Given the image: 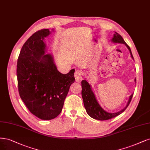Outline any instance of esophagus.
Returning <instances> with one entry per match:
<instances>
[{
	"instance_id": "esophagus-1",
	"label": "esophagus",
	"mask_w": 150,
	"mask_h": 150,
	"mask_svg": "<svg viewBox=\"0 0 150 150\" xmlns=\"http://www.w3.org/2000/svg\"><path fill=\"white\" fill-rule=\"evenodd\" d=\"M74 77L76 82L81 81L82 79V73L80 71H76L74 73Z\"/></svg>"
}]
</instances>
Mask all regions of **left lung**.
<instances>
[{
	"label": "left lung",
	"mask_w": 150,
	"mask_h": 150,
	"mask_svg": "<svg viewBox=\"0 0 150 150\" xmlns=\"http://www.w3.org/2000/svg\"><path fill=\"white\" fill-rule=\"evenodd\" d=\"M111 41L113 43H115L124 44L128 49L129 51H130L132 58L134 60L133 56L132 55L130 47H129V46L125 43L124 40L123 39V38L122 37V36L120 35H119L117 32H115L114 34H113V37L112 38ZM135 81L136 82V79H135ZM81 86H82V92H81L82 97V99H83L84 107L86 108L87 114H88L91 117L99 120H105L111 119V118L115 117L118 115L121 114L123 112L125 111V110L127 108L128 105L130 104L133 95V94H132L130 96L126 107L124 108H123L122 110L117 112H115V113H109L103 109V108L101 107V106L99 105V103H98L94 93L92 89V87L89 84L88 82H87L86 79L82 80L81 81Z\"/></svg>",
	"instance_id": "obj_1"
}]
</instances>
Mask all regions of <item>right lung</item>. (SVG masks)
<instances>
[{
  "instance_id": "obj_1",
  "label": "right lung",
  "mask_w": 150,
  "mask_h": 150,
  "mask_svg": "<svg viewBox=\"0 0 150 150\" xmlns=\"http://www.w3.org/2000/svg\"><path fill=\"white\" fill-rule=\"evenodd\" d=\"M51 33L43 29L31 36L22 46L17 66L20 97L32 114L45 120L53 119L61 113L75 81V69L61 74L53 56L45 54L43 40Z\"/></svg>"
}]
</instances>
